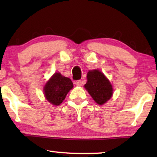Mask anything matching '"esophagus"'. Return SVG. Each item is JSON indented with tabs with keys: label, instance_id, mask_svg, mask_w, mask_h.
<instances>
[{
	"label": "esophagus",
	"instance_id": "obj_1",
	"mask_svg": "<svg viewBox=\"0 0 157 157\" xmlns=\"http://www.w3.org/2000/svg\"><path fill=\"white\" fill-rule=\"evenodd\" d=\"M74 83L76 84V86H81V84H82V81L81 80H77L75 81Z\"/></svg>",
	"mask_w": 157,
	"mask_h": 157
}]
</instances>
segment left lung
Segmentation results:
<instances>
[{
  "instance_id": "left-lung-1",
  "label": "left lung",
  "mask_w": 157,
  "mask_h": 157,
  "mask_svg": "<svg viewBox=\"0 0 157 157\" xmlns=\"http://www.w3.org/2000/svg\"><path fill=\"white\" fill-rule=\"evenodd\" d=\"M94 100L102 105L112 96L113 89L109 81L100 71H89L87 74V82L84 85Z\"/></svg>"
}]
</instances>
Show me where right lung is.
I'll return each instance as SVG.
<instances>
[{
	"instance_id": "obj_1",
	"label": "right lung",
	"mask_w": 157,
	"mask_h": 157,
	"mask_svg": "<svg viewBox=\"0 0 157 157\" xmlns=\"http://www.w3.org/2000/svg\"><path fill=\"white\" fill-rule=\"evenodd\" d=\"M73 86L70 78L61 76L60 73H56L45 85V96L51 104L58 106L63 102Z\"/></svg>"
}]
</instances>
